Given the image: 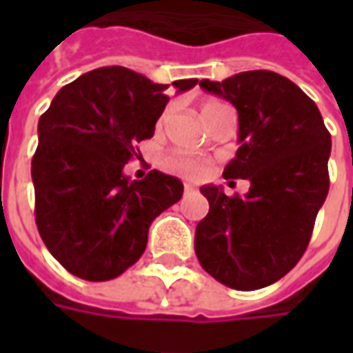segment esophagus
I'll use <instances>...</instances> for the list:
<instances>
[{"label": "esophagus", "instance_id": "34e87169", "mask_svg": "<svg viewBox=\"0 0 353 353\" xmlns=\"http://www.w3.org/2000/svg\"><path fill=\"white\" fill-rule=\"evenodd\" d=\"M194 191V187L191 183H185V192H192Z\"/></svg>", "mask_w": 353, "mask_h": 353}]
</instances>
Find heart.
Instances as JSON below:
<instances>
[{
  "instance_id": "1",
  "label": "heart",
  "mask_w": 353,
  "mask_h": 353,
  "mask_svg": "<svg viewBox=\"0 0 353 353\" xmlns=\"http://www.w3.org/2000/svg\"><path fill=\"white\" fill-rule=\"evenodd\" d=\"M227 105L223 103V101L217 100H210L206 103H202L200 105V117H202V121L206 123L210 121V117H214L217 111H221ZM170 115V109H166L164 113L159 119V124L166 123V119ZM168 166L177 174H181V176L187 177H194V179H199V177H204L208 172V164L204 161H199V159H192V157H187V154H172L168 159Z\"/></svg>"
}]
</instances>
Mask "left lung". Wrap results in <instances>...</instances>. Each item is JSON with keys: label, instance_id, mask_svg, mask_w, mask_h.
Returning <instances> with one entry per match:
<instances>
[{"label": "left lung", "instance_id": "obj_1", "mask_svg": "<svg viewBox=\"0 0 353 353\" xmlns=\"http://www.w3.org/2000/svg\"><path fill=\"white\" fill-rule=\"evenodd\" d=\"M200 87L236 108L240 147L223 176L252 187L242 199L215 185L200 189L210 212L196 225L194 252L223 285L266 288L308 248L329 192L331 134L318 105L280 73L242 72L221 83L202 79Z\"/></svg>", "mask_w": 353, "mask_h": 353}]
</instances>
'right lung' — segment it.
<instances>
[{
	"label": "right lung",
	"instance_id": "right-lung-1",
	"mask_svg": "<svg viewBox=\"0 0 353 353\" xmlns=\"http://www.w3.org/2000/svg\"><path fill=\"white\" fill-rule=\"evenodd\" d=\"M196 83L172 85L185 92ZM166 88L128 68H98L60 88L39 119L35 223L52 257L77 278L121 276L145 252L154 217L183 194V183L159 170L134 181L123 172L139 141L153 138Z\"/></svg>",
	"mask_w": 353,
	"mask_h": 353
}]
</instances>
